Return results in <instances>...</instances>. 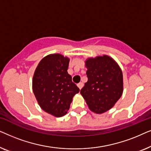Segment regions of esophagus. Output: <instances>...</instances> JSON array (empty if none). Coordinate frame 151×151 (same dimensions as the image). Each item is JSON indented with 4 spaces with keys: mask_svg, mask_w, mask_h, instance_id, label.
<instances>
[{
    "mask_svg": "<svg viewBox=\"0 0 151 151\" xmlns=\"http://www.w3.org/2000/svg\"><path fill=\"white\" fill-rule=\"evenodd\" d=\"M77 86H78V88H80V89H81V88L83 87V86H84V84L82 83V82H80V83H78V84H77Z\"/></svg>",
    "mask_w": 151,
    "mask_h": 151,
    "instance_id": "esophagus-1",
    "label": "esophagus"
}]
</instances>
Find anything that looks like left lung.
Here are the masks:
<instances>
[{
	"label": "left lung",
	"mask_w": 151,
	"mask_h": 151,
	"mask_svg": "<svg viewBox=\"0 0 151 151\" xmlns=\"http://www.w3.org/2000/svg\"><path fill=\"white\" fill-rule=\"evenodd\" d=\"M88 81L80 91L93 112L103 113L112 108L123 92L122 72L114 60L107 55L86 61Z\"/></svg>",
	"instance_id": "1"
}]
</instances>
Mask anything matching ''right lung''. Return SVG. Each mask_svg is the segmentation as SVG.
I'll return each mask as SVG.
<instances>
[{"label": "right lung", "instance_id": "1", "mask_svg": "<svg viewBox=\"0 0 151 151\" xmlns=\"http://www.w3.org/2000/svg\"><path fill=\"white\" fill-rule=\"evenodd\" d=\"M69 59L59 53L45 57L33 78V91L45 112L62 117L67 114L73 97L79 88L68 73Z\"/></svg>", "mask_w": 151, "mask_h": 151}]
</instances>
